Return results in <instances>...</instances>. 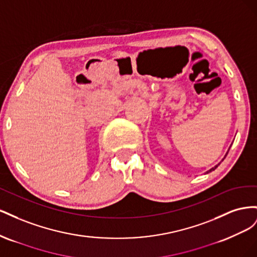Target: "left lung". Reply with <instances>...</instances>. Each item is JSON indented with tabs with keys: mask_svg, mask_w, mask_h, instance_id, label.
I'll use <instances>...</instances> for the list:
<instances>
[{
	"mask_svg": "<svg viewBox=\"0 0 257 257\" xmlns=\"http://www.w3.org/2000/svg\"><path fill=\"white\" fill-rule=\"evenodd\" d=\"M229 148H230V147H229ZM228 151H229V150H227V152H226V154H225V157H226V155H227V153H228ZM225 157H224V158H223V160H224V159H225ZM223 160H222V161H223ZM222 161H221V162H222ZM221 162H220V163H219V164H217V165H215V166H214V167H212V168H210V169H209V170H207V172H206V173H205V174H209V173H211V172H212V170H214V169H215V168H216V167H217V166H219V165H220V164H221Z\"/></svg>",
	"mask_w": 257,
	"mask_h": 257,
	"instance_id": "obj_1",
	"label": "left lung"
}]
</instances>
